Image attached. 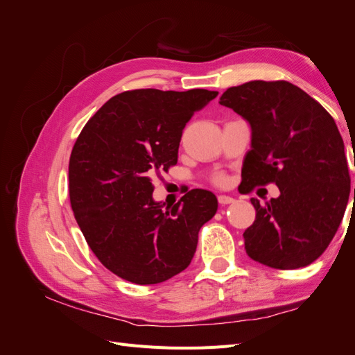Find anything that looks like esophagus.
<instances>
[{"instance_id": "esophagus-1", "label": "esophagus", "mask_w": 355, "mask_h": 355, "mask_svg": "<svg viewBox=\"0 0 355 355\" xmlns=\"http://www.w3.org/2000/svg\"><path fill=\"white\" fill-rule=\"evenodd\" d=\"M218 201H219V204H222V206H225V204H231V202H234L235 200H234L232 197H230V196H219V197H218Z\"/></svg>"}]
</instances>
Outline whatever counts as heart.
<instances>
[{"label": "heart", "mask_w": 355, "mask_h": 355, "mask_svg": "<svg viewBox=\"0 0 355 355\" xmlns=\"http://www.w3.org/2000/svg\"><path fill=\"white\" fill-rule=\"evenodd\" d=\"M222 180H223L222 178H218V179H216V182H218V184H220V182H222Z\"/></svg>", "instance_id": "b5f03b06"}]
</instances>
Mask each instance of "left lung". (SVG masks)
I'll return each instance as SVG.
<instances>
[{
  "mask_svg": "<svg viewBox=\"0 0 355 355\" xmlns=\"http://www.w3.org/2000/svg\"><path fill=\"white\" fill-rule=\"evenodd\" d=\"M219 103L252 125L243 194L270 184L280 189V197L263 206L250 200L256 219L243 234L245 253L275 270L313 263L335 237L351 191L348 158L335 120L284 80L235 85L223 92Z\"/></svg>",
  "mask_w": 355,
  "mask_h": 355,
  "instance_id": "8db88e82",
  "label": "left lung"
}]
</instances>
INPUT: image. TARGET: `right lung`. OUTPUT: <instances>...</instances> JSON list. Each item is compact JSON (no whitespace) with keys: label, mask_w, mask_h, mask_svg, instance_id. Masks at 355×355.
I'll list each match as a JSON object with an SVG mask.
<instances>
[{"label":"right lung","mask_w":355,"mask_h":355,"mask_svg":"<svg viewBox=\"0 0 355 355\" xmlns=\"http://www.w3.org/2000/svg\"><path fill=\"white\" fill-rule=\"evenodd\" d=\"M218 92L127 90L85 123L69 158L75 220L101 263L125 282L157 284L188 268L198 231L218 210L210 191L154 202L151 179L178 163L182 132Z\"/></svg>","instance_id":"1"}]
</instances>
